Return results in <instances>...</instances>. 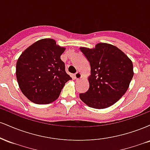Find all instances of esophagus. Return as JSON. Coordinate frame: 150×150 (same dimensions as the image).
<instances>
[{
	"label": "esophagus",
	"instance_id": "34e87169",
	"mask_svg": "<svg viewBox=\"0 0 150 150\" xmlns=\"http://www.w3.org/2000/svg\"><path fill=\"white\" fill-rule=\"evenodd\" d=\"M74 77H75V78L76 79V80H80L81 77H82V74H81L80 72H77V73L74 75Z\"/></svg>",
	"mask_w": 150,
	"mask_h": 150
}]
</instances>
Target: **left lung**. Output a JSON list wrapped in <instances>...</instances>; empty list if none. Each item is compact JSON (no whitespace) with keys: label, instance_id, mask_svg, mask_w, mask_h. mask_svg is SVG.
I'll list each match as a JSON object with an SVG mask.
<instances>
[{"label":"left lung","instance_id":"left-lung-1","mask_svg":"<svg viewBox=\"0 0 150 150\" xmlns=\"http://www.w3.org/2000/svg\"><path fill=\"white\" fill-rule=\"evenodd\" d=\"M90 64L89 87L80 94L89 107L105 108L117 102L126 92L133 77L131 60L116 46L99 43L94 49L80 47Z\"/></svg>","mask_w":150,"mask_h":150}]
</instances>
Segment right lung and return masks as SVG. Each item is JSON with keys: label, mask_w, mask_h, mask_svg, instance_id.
I'll return each instance as SVG.
<instances>
[{"label": "right lung", "mask_w": 150, "mask_h": 150, "mask_svg": "<svg viewBox=\"0 0 150 150\" xmlns=\"http://www.w3.org/2000/svg\"><path fill=\"white\" fill-rule=\"evenodd\" d=\"M65 50L54 39H43L22 53L17 61L16 77L20 90L29 100L50 104L58 99L65 82L72 80L61 59Z\"/></svg>", "instance_id": "1"}]
</instances>
